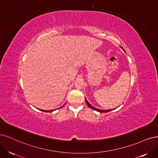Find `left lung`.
Masks as SVG:
<instances>
[{
	"label": "left lung",
	"mask_w": 158,
	"mask_h": 158,
	"mask_svg": "<svg viewBox=\"0 0 158 158\" xmlns=\"http://www.w3.org/2000/svg\"><path fill=\"white\" fill-rule=\"evenodd\" d=\"M121 48H122V47H121ZM85 102H86V104H87V106H88L90 108H91V109H94V110H96V111H98V112H100V113H108V112L110 111V110H114V109H109V110H102V109H97V108H96V107H93V106H92V105H90V103H89L88 101H87L86 98H85Z\"/></svg>",
	"instance_id": "obj_1"
}]
</instances>
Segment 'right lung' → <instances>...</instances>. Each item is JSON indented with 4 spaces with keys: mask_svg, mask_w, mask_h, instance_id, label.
<instances>
[{
    "mask_svg": "<svg viewBox=\"0 0 158 158\" xmlns=\"http://www.w3.org/2000/svg\"><path fill=\"white\" fill-rule=\"evenodd\" d=\"M63 106H62V107H60V108H62ZM60 108H58V109H60ZM39 110H42V111H44V112H52V111H54V110H42V109H39Z\"/></svg>",
    "mask_w": 158,
    "mask_h": 158,
    "instance_id": "right-lung-1",
    "label": "right lung"
}]
</instances>
